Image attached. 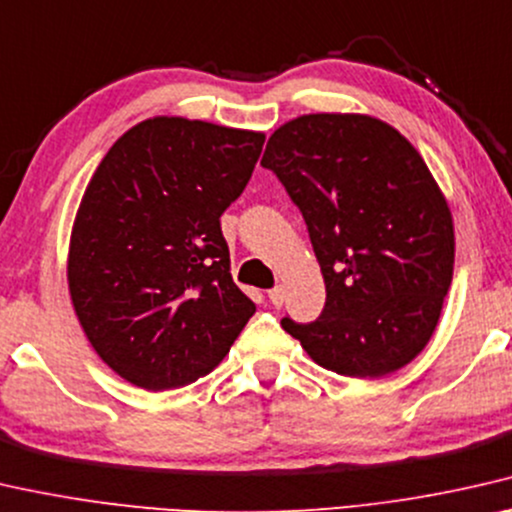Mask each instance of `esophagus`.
Here are the masks:
<instances>
[{"instance_id": "obj_1", "label": "esophagus", "mask_w": 512, "mask_h": 512, "mask_svg": "<svg viewBox=\"0 0 512 512\" xmlns=\"http://www.w3.org/2000/svg\"><path fill=\"white\" fill-rule=\"evenodd\" d=\"M269 301L276 305V308H280L282 301H285V292H282V287H273L269 289Z\"/></svg>"}]
</instances>
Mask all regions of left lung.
<instances>
[{"label":"left lung","mask_w":512,"mask_h":512,"mask_svg":"<svg viewBox=\"0 0 512 512\" xmlns=\"http://www.w3.org/2000/svg\"><path fill=\"white\" fill-rule=\"evenodd\" d=\"M262 167L299 207L322 266L326 303L282 329L315 363L384 377L423 352L453 280L448 204L421 154L384 121L303 114L266 142Z\"/></svg>","instance_id":"8db88e82"}]
</instances>
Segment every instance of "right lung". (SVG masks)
<instances>
[{
    "label": "right lung",
    "mask_w": 512,
    "mask_h": 512,
    "mask_svg": "<svg viewBox=\"0 0 512 512\" xmlns=\"http://www.w3.org/2000/svg\"><path fill=\"white\" fill-rule=\"evenodd\" d=\"M264 135L156 117L105 154L82 197L68 289L91 347L147 391L216 368L255 315L234 285L220 216L243 193Z\"/></svg>",
    "instance_id": "add662e5"
}]
</instances>
